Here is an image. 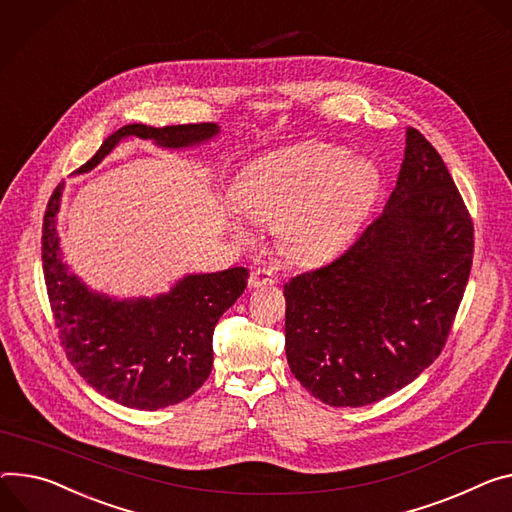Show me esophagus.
<instances>
[{"mask_svg":"<svg viewBox=\"0 0 512 512\" xmlns=\"http://www.w3.org/2000/svg\"><path fill=\"white\" fill-rule=\"evenodd\" d=\"M277 282V277L271 269H265V267H259L255 271H251L249 275V286L251 288H263V286H273Z\"/></svg>","mask_w":512,"mask_h":512,"instance_id":"obj_1","label":"esophagus"}]
</instances>
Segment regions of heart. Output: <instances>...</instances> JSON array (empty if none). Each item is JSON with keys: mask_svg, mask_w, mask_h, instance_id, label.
Wrapping results in <instances>:
<instances>
[{"mask_svg": "<svg viewBox=\"0 0 512 512\" xmlns=\"http://www.w3.org/2000/svg\"><path fill=\"white\" fill-rule=\"evenodd\" d=\"M380 188L376 165L335 145L308 143L247 165L232 200L249 220L277 228L286 253L302 263L335 257L357 235ZM237 235L251 232L235 224Z\"/></svg>", "mask_w": 512, "mask_h": 512, "instance_id": "heart-1", "label": "heart"}]
</instances>
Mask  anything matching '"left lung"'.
<instances>
[{"mask_svg":"<svg viewBox=\"0 0 512 512\" xmlns=\"http://www.w3.org/2000/svg\"><path fill=\"white\" fill-rule=\"evenodd\" d=\"M472 259V216L441 155L408 126L384 212L335 261L284 286L294 378L339 408L410 384L445 347Z\"/></svg>","mask_w":512,"mask_h":512,"instance_id":"obj_1","label":"left lung"}]
</instances>
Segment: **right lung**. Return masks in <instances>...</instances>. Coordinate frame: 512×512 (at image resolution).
<instances>
[{"instance_id": "obj_1", "label": "right lung", "mask_w": 512, "mask_h": 512, "mask_svg": "<svg viewBox=\"0 0 512 512\" xmlns=\"http://www.w3.org/2000/svg\"><path fill=\"white\" fill-rule=\"evenodd\" d=\"M218 134L212 122L147 126L112 132L77 173L94 169L128 136L159 147L200 145ZM57 185L42 220V273L59 341L77 374L106 398L138 410H157L190 398L212 371V335L220 316L247 288L249 271L230 267L185 275L157 298L116 300L89 292L61 259Z\"/></svg>"}]
</instances>
